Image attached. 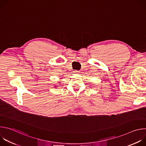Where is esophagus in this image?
<instances>
[{
  "label": "esophagus",
  "mask_w": 146,
  "mask_h": 146,
  "mask_svg": "<svg viewBox=\"0 0 146 146\" xmlns=\"http://www.w3.org/2000/svg\"><path fill=\"white\" fill-rule=\"evenodd\" d=\"M75 74H78V73H80V72L79 71H77V70H76V71H74V72Z\"/></svg>",
  "instance_id": "1"
}]
</instances>
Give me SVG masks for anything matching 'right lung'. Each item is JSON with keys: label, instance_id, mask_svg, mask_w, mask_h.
Returning a JSON list of instances; mask_svg holds the SVG:
<instances>
[{"label": "right lung", "instance_id": "add662e5", "mask_svg": "<svg viewBox=\"0 0 146 146\" xmlns=\"http://www.w3.org/2000/svg\"><path fill=\"white\" fill-rule=\"evenodd\" d=\"M54 87H55V88H56V87H58V86H54Z\"/></svg>", "mask_w": 146, "mask_h": 146}]
</instances>
